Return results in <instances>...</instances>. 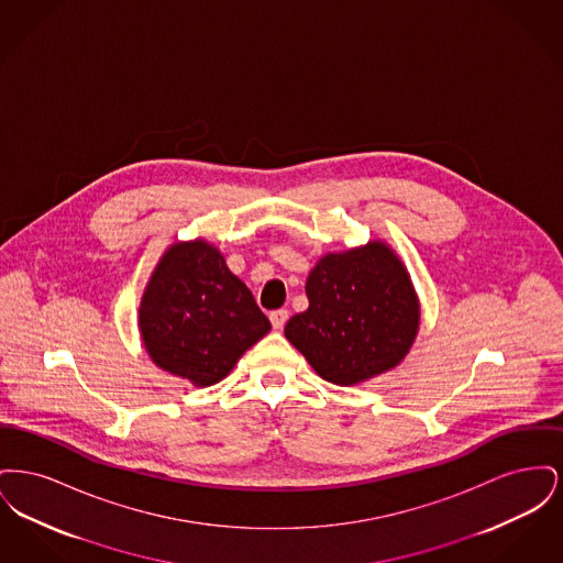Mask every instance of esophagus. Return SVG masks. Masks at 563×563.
I'll return each instance as SVG.
<instances>
[{
    "mask_svg": "<svg viewBox=\"0 0 563 563\" xmlns=\"http://www.w3.org/2000/svg\"><path fill=\"white\" fill-rule=\"evenodd\" d=\"M269 321H272L274 329L280 331L285 327V322L289 321V312L287 310H274V312H269Z\"/></svg>",
    "mask_w": 563,
    "mask_h": 563,
    "instance_id": "34e87169",
    "label": "esophagus"
}]
</instances>
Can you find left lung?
<instances>
[{
	"label": "left lung",
	"mask_w": 563,
	"mask_h": 563,
	"mask_svg": "<svg viewBox=\"0 0 563 563\" xmlns=\"http://www.w3.org/2000/svg\"><path fill=\"white\" fill-rule=\"evenodd\" d=\"M308 310L285 338L322 379L354 386L395 369L420 329V299L388 242L324 253L306 280Z\"/></svg>",
	"instance_id": "1"
}]
</instances>
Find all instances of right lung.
<instances>
[{"label": "right lung", "mask_w": 563, "mask_h": 563, "mask_svg": "<svg viewBox=\"0 0 563 563\" xmlns=\"http://www.w3.org/2000/svg\"><path fill=\"white\" fill-rule=\"evenodd\" d=\"M136 324L152 363L198 388L221 382L272 329L223 253L205 239L173 242L162 253Z\"/></svg>", "instance_id": "1"}]
</instances>
